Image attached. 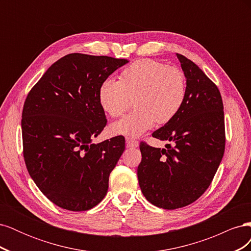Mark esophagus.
Instances as JSON below:
<instances>
[{"mask_svg": "<svg viewBox=\"0 0 251 251\" xmlns=\"http://www.w3.org/2000/svg\"><path fill=\"white\" fill-rule=\"evenodd\" d=\"M126 147L127 148H137L138 144H139L137 140H135L133 138H128V137H126Z\"/></svg>", "mask_w": 251, "mask_h": 251, "instance_id": "obj_1", "label": "esophagus"}]
</instances>
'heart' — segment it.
Returning a JSON list of instances; mask_svg holds the SVG:
<instances>
[{"label":"heart","mask_w":251,"mask_h":251,"mask_svg":"<svg viewBox=\"0 0 251 251\" xmlns=\"http://www.w3.org/2000/svg\"><path fill=\"white\" fill-rule=\"evenodd\" d=\"M186 98V78L181 69L155 59L136 60L120 73L119 80H104L98 90V101L111 117L123 116L130 108L135 110L111 126L116 135L135 138L155 125L171 121Z\"/></svg>","instance_id":"1"}]
</instances>
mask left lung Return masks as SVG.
<instances>
[{
	"label": "left lung",
	"mask_w": 251,
	"mask_h": 251,
	"mask_svg": "<svg viewBox=\"0 0 251 251\" xmlns=\"http://www.w3.org/2000/svg\"><path fill=\"white\" fill-rule=\"evenodd\" d=\"M186 78V98L171 121L151 136L168 140L165 149L140 142L139 186L157 207L176 209L195 202L210 185L225 151L221 93L205 73L178 54Z\"/></svg>",
	"instance_id": "1"
}]
</instances>
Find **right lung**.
I'll return each mask as SVG.
<instances>
[{"label":"right lung","instance_id":"obj_1","mask_svg":"<svg viewBox=\"0 0 251 251\" xmlns=\"http://www.w3.org/2000/svg\"><path fill=\"white\" fill-rule=\"evenodd\" d=\"M126 63L71 53L51 65L27 95L22 113L26 168L40 191L59 207L88 210L107 195L126 140L116 136L92 143L107 125L98 90Z\"/></svg>","mask_w":251,"mask_h":251}]
</instances>
